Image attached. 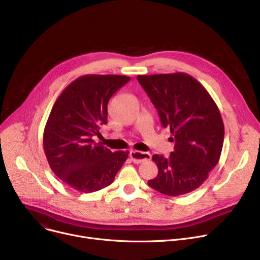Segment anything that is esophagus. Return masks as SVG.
Returning <instances> with one entry per match:
<instances>
[{
  "mask_svg": "<svg viewBox=\"0 0 260 260\" xmlns=\"http://www.w3.org/2000/svg\"><path fill=\"white\" fill-rule=\"evenodd\" d=\"M129 157L133 160V162L134 163H137V165H139V163H142V162L151 160V154H149V153L134 151V149H132V151L129 152Z\"/></svg>",
  "mask_w": 260,
  "mask_h": 260,
  "instance_id": "esophagus-1",
  "label": "esophagus"
}]
</instances>
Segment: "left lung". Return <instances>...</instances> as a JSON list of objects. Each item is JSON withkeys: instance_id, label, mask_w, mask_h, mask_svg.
<instances>
[{"instance_id": "1", "label": "left lung", "mask_w": 260, "mask_h": 260, "mask_svg": "<svg viewBox=\"0 0 260 260\" xmlns=\"http://www.w3.org/2000/svg\"><path fill=\"white\" fill-rule=\"evenodd\" d=\"M137 79L175 142L169 158L153 156L158 175L147 183L173 197L192 192L208 179L221 155L224 126L219 109L208 90L187 74L139 75Z\"/></svg>"}]
</instances>
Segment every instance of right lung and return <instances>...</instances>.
<instances>
[{
	"label": "right lung",
	"mask_w": 260,
	"mask_h": 260,
	"mask_svg": "<svg viewBox=\"0 0 260 260\" xmlns=\"http://www.w3.org/2000/svg\"><path fill=\"white\" fill-rule=\"evenodd\" d=\"M131 80L127 76L86 75L76 79L54 102L43 135L52 172L72 188L92 193L111 184L128 152H111L101 143L112 95Z\"/></svg>",
	"instance_id": "right-lung-1"
}]
</instances>
